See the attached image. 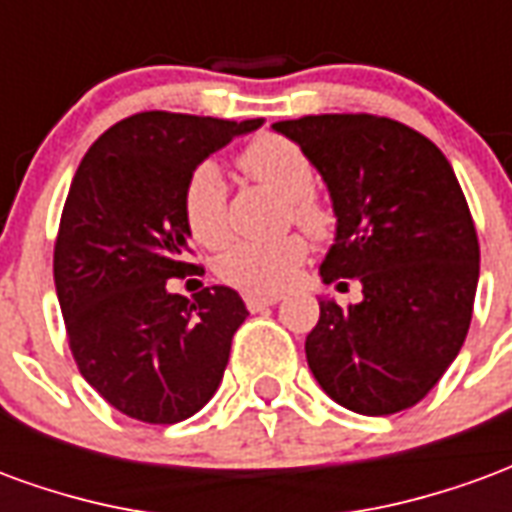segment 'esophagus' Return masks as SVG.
I'll return each instance as SVG.
<instances>
[{
    "label": "esophagus",
    "instance_id": "34e87169",
    "mask_svg": "<svg viewBox=\"0 0 512 512\" xmlns=\"http://www.w3.org/2000/svg\"><path fill=\"white\" fill-rule=\"evenodd\" d=\"M277 301H279V296H260V293H246L244 296V304L252 312H260V310H266V307H274Z\"/></svg>",
    "mask_w": 512,
    "mask_h": 512
}]
</instances>
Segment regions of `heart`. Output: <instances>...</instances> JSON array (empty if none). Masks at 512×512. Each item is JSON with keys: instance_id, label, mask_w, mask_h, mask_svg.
I'll return each instance as SVG.
<instances>
[{"instance_id": "obj_1", "label": "heart", "mask_w": 512, "mask_h": 512, "mask_svg": "<svg viewBox=\"0 0 512 512\" xmlns=\"http://www.w3.org/2000/svg\"><path fill=\"white\" fill-rule=\"evenodd\" d=\"M238 169L257 183L285 197V222L299 224L304 233L323 241L334 233V208L323 200L315 183L310 158L285 136H257L238 153ZM183 219L191 238L200 246L219 249L230 238L227 219V183L213 161H202L191 169L180 197ZM307 257V241L299 233H285L266 241L244 238L224 249L216 260L219 277L246 293H279L299 274Z\"/></svg>"}]
</instances>
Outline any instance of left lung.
<instances>
[{"label":"left lung","instance_id":"obj_1","mask_svg":"<svg viewBox=\"0 0 512 512\" xmlns=\"http://www.w3.org/2000/svg\"><path fill=\"white\" fill-rule=\"evenodd\" d=\"M329 186L337 238L326 285H362V301L321 299L307 365L323 392L367 417L417 406L461 351L472 323L480 244L461 183L439 147L378 115L274 123Z\"/></svg>","mask_w":512,"mask_h":512}]
</instances>
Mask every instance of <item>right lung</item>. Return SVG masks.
I'll return each instance as SVG.
<instances>
[{
    "instance_id": "right-lung-1",
    "label": "right lung",
    "mask_w": 512,
    "mask_h": 512,
    "mask_svg": "<svg viewBox=\"0 0 512 512\" xmlns=\"http://www.w3.org/2000/svg\"><path fill=\"white\" fill-rule=\"evenodd\" d=\"M263 120L139 112L104 131L73 175L54 241V285L84 381L139 422L175 425L219 389L246 321L235 290L169 293L197 274L180 197L189 172Z\"/></svg>"
}]
</instances>
